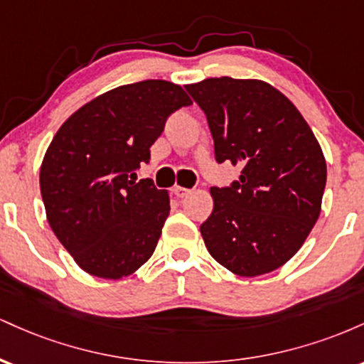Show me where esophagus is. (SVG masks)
<instances>
[{"instance_id": "esophagus-1", "label": "esophagus", "mask_w": 364, "mask_h": 364, "mask_svg": "<svg viewBox=\"0 0 364 364\" xmlns=\"http://www.w3.org/2000/svg\"><path fill=\"white\" fill-rule=\"evenodd\" d=\"M173 193L178 196V198H185V196H188L191 193V190H188V188H183V186H174Z\"/></svg>"}]
</instances>
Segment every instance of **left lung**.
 Returning <instances> with one entry per match:
<instances>
[{
	"label": "left lung",
	"instance_id": "1",
	"mask_svg": "<svg viewBox=\"0 0 364 364\" xmlns=\"http://www.w3.org/2000/svg\"><path fill=\"white\" fill-rule=\"evenodd\" d=\"M185 89L205 114L215 161L241 169L229 186L210 188L214 210L200 225L208 253L241 277L272 272L318 220L327 183L318 141L265 82L220 77Z\"/></svg>",
	"mask_w": 364,
	"mask_h": 364
}]
</instances>
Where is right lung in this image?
<instances>
[{"label": "right lung", "instance_id": "add662e5", "mask_svg": "<svg viewBox=\"0 0 364 364\" xmlns=\"http://www.w3.org/2000/svg\"><path fill=\"white\" fill-rule=\"evenodd\" d=\"M179 85L144 80L106 92L58 129L41 166L48 223L80 269L121 279L152 257L169 196L150 178V147L174 111L190 106Z\"/></svg>", "mask_w": 364, "mask_h": 364}]
</instances>
